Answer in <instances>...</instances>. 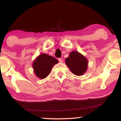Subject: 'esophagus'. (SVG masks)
Returning a JSON list of instances; mask_svg holds the SVG:
<instances>
[{
  "label": "esophagus",
  "instance_id": "obj_1",
  "mask_svg": "<svg viewBox=\"0 0 121 121\" xmlns=\"http://www.w3.org/2000/svg\"><path fill=\"white\" fill-rule=\"evenodd\" d=\"M58 61L59 63H62L63 62V60L62 58H58Z\"/></svg>",
  "mask_w": 121,
  "mask_h": 121
}]
</instances>
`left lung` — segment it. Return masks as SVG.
<instances>
[{
	"instance_id": "1",
	"label": "left lung",
	"mask_w": 121,
	"mask_h": 121,
	"mask_svg": "<svg viewBox=\"0 0 121 121\" xmlns=\"http://www.w3.org/2000/svg\"><path fill=\"white\" fill-rule=\"evenodd\" d=\"M65 60L66 65L71 72L75 75H82L86 72L88 60L85 56L78 51H74L70 52L69 57Z\"/></svg>"
}]
</instances>
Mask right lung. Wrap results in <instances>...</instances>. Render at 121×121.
<instances>
[{"mask_svg": "<svg viewBox=\"0 0 121 121\" xmlns=\"http://www.w3.org/2000/svg\"><path fill=\"white\" fill-rule=\"evenodd\" d=\"M58 61L55 58L45 53L41 54L35 58L32 63L34 73L39 78H46L50 74L53 67Z\"/></svg>", "mask_w": 121, "mask_h": 121, "instance_id": "1", "label": "right lung"}]
</instances>
